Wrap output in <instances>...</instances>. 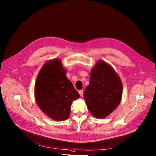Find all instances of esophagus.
I'll return each instance as SVG.
<instances>
[{
    "label": "esophagus",
    "mask_w": 156,
    "mask_h": 156,
    "mask_svg": "<svg viewBox=\"0 0 156 156\" xmlns=\"http://www.w3.org/2000/svg\"><path fill=\"white\" fill-rule=\"evenodd\" d=\"M79 94H80V96L81 97L83 96V90H79Z\"/></svg>",
    "instance_id": "1"
}]
</instances>
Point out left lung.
<instances>
[{"instance_id":"8db88e82","label":"left lung","mask_w":156,"mask_h":156,"mask_svg":"<svg viewBox=\"0 0 156 156\" xmlns=\"http://www.w3.org/2000/svg\"><path fill=\"white\" fill-rule=\"evenodd\" d=\"M122 91V81L113 68L99 60L91 70L89 84L84 93L89 111L96 118L106 117L120 104Z\"/></svg>"}]
</instances>
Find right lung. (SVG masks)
<instances>
[{
	"mask_svg": "<svg viewBox=\"0 0 156 156\" xmlns=\"http://www.w3.org/2000/svg\"><path fill=\"white\" fill-rule=\"evenodd\" d=\"M34 95L42 112L56 121L69 117L72 101L80 97L59 59L44 64L36 79Z\"/></svg>",
	"mask_w": 156,
	"mask_h": 156,
	"instance_id": "obj_1",
	"label": "right lung"
}]
</instances>
